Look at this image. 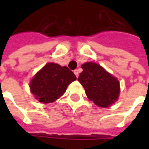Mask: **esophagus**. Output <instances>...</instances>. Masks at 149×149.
<instances>
[{"label": "esophagus", "instance_id": "obj_1", "mask_svg": "<svg viewBox=\"0 0 149 149\" xmlns=\"http://www.w3.org/2000/svg\"><path fill=\"white\" fill-rule=\"evenodd\" d=\"M73 72H74V74L76 75V77H78V76H79V71H78L77 69H75L74 71H73Z\"/></svg>", "mask_w": 149, "mask_h": 149}]
</instances>
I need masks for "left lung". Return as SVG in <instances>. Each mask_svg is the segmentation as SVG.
Here are the masks:
<instances>
[{"label":"left lung","instance_id":"8db88e82","mask_svg":"<svg viewBox=\"0 0 149 149\" xmlns=\"http://www.w3.org/2000/svg\"><path fill=\"white\" fill-rule=\"evenodd\" d=\"M83 72L78 81L84 87L88 99L97 106L107 108L117 100L120 93V83L117 79L93 62L82 65Z\"/></svg>","mask_w":149,"mask_h":149}]
</instances>
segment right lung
I'll list each match as a JSON object with an SVG mask.
<instances>
[{
	"label": "right lung",
	"instance_id": "add662e5",
	"mask_svg": "<svg viewBox=\"0 0 149 149\" xmlns=\"http://www.w3.org/2000/svg\"><path fill=\"white\" fill-rule=\"evenodd\" d=\"M75 80V74L66 66L49 63L31 81L30 89L40 102L51 103L61 97Z\"/></svg>",
	"mask_w": 149,
	"mask_h": 149
}]
</instances>
